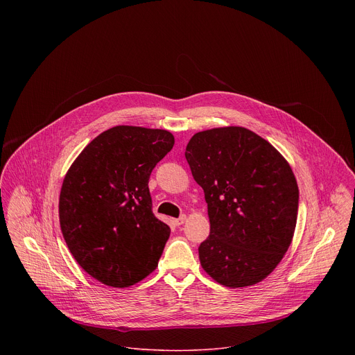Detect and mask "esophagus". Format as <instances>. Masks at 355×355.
<instances>
[{"label":"esophagus","instance_id":"obj_1","mask_svg":"<svg viewBox=\"0 0 355 355\" xmlns=\"http://www.w3.org/2000/svg\"><path fill=\"white\" fill-rule=\"evenodd\" d=\"M185 220H187V215H181L178 219H174V223H175L177 226H180V225H182Z\"/></svg>","mask_w":355,"mask_h":355}]
</instances>
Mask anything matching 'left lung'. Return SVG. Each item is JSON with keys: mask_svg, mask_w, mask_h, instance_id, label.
Here are the masks:
<instances>
[{"mask_svg": "<svg viewBox=\"0 0 355 355\" xmlns=\"http://www.w3.org/2000/svg\"><path fill=\"white\" fill-rule=\"evenodd\" d=\"M185 159L208 204L211 232L198 248L202 268L227 288L261 282L295 233L299 189L289 163L241 126L195 133Z\"/></svg>", "mask_w": 355, "mask_h": 355, "instance_id": "left-lung-1", "label": "left lung"}]
</instances>
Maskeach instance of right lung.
<instances>
[{"label": "right lung", "instance_id": "obj_1", "mask_svg": "<svg viewBox=\"0 0 355 355\" xmlns=\"http://www.w3.org/2000/svg\"><path fill=\"white\" fill-rule=\"evenodd\" d=\"M174 146L168 130L114 126L89 141L62 185L63 237L96 281L128 288L153 272L170 227L151 211L148 178Z\"/></svg>", "mask_w": 355, "mask_h": 355}]
</instances>
